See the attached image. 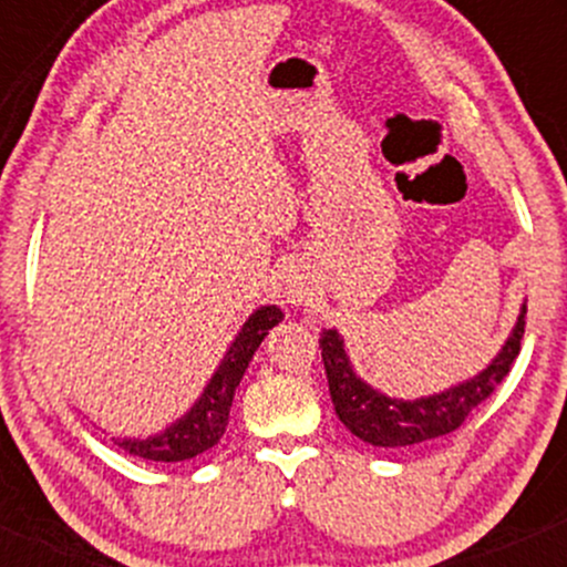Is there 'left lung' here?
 <instances>
[{"label":"left lung","mask_w":567,"mask_h":567,"mask_svg":"<svg viewBox=\"0 0 567 567\" xmlns=\"http://www.w3.org/2000/svg\"><path fill=\"white\" fill-rule=\"evenodd\" d=\"M525 311L528 309H523V315H519L517 328L512 330L506 347L477 379L415 402L389 400V396L370 389L368 383H362L351 373L341 338L336 330H324L320 336V349L336 415L351 434L379 447L419 445V442L455 432L470 419L472 410L483 405L487 396L496 392L498 383L509 375L519 354V341L525 336Z\"/></svg>","instance_id":"8db88e82"}]
</instances>
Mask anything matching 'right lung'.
I'll return each instance as SVG.
<instances>
[{"instance_id":"add662e5","label":"right lung","mask_w":567,"mask_h":567,"mask_svg":"<svg viewBox=\"0 0 567 567\" xmlns=\"http://www.w3.org/2000/svg\"><path fill=\"white\" fill-rule=\"evenodd\" d=\"M282 311L277 306H264L258 309L250 320L245 322L243 333L231 343L229 354L224 357L216 375L207 383L205 394L194 405L178 424H173L159 437L148 440H116V445L130 455H138L146 461H186L194 455L205 453L220 440L229 424V410L234 400V389L243 381L247 362L252 360V351L261 347L275 324L282 320Z\"/></svg>"}]
</instances>
